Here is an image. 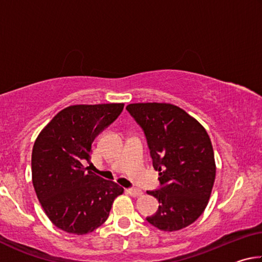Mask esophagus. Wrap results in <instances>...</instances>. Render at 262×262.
Masks as SVG:
<instances>
[{
  "label": "esophagus",
  "instance_id": "34e87169",
  "mask_svg": "<svg viewBox=\"0 0 262 262\" xmlns=\"http://www.w3.org/2000/svg\"><path fill=\"white\" fill-rule=\"evenodd\" d=\"M127 193L130 195V196H134V198H137V196H141L142 194V190L141 189H136V188H130V189H127Z\"/></svg>",
  "mask_w": 262,
  "mask_h": 262
}]
</instances>
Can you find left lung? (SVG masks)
<instances>
[{
    "label": "left lung",
    "instance_id": "1",
    "mask_svg": "<svg viewBox=\"0 0 262 262\" xmlns=\"http://www.w3.org/2000/svg\"><path fill=\"white\" fill-rule=\"evenodd\" d=\"M144 130L162 187L147 192L161 203L147 221L162 231H178L205 211L216 176L210 137L186 111L168 103L129 104Z\"/></svg>",
    "mask_w": 262,
    "mask_h": 262
}]
</instances>
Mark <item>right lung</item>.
I'll use <instances>...</instances> for the list:
<instances>
[{
    "label": "right lung",
    "instance_id": "1",
    "mask_svg": "<svg viewBox=\"0 0 262 262\" xmlns=\"http://www.w3.org/2000/svg\"><path fill=\"white\" fill-rule=\"evenodd\" d=\"M122 103L72 105L42 128L32 150V183L43 211L63 231L86 234L107 220L123 188L83 166L96 136L122 112Z\"/></svg>",
    "mask_w": 262,
    "mask_h": 262
}]
</instances>
